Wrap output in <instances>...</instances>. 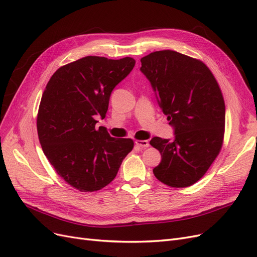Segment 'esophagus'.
I'll return each mask as SVG.
<instances>
[{"mask_svg": "<svg viewBox=\"0 0 257 257\" xmlns=\"http://www.w3.org/2000/svg\"><path fill=\"white\" fill-rule=\"evenodd\" d=\"M135 144H136L137 146L141 147V148H147V147L150 146L149 141H136Z\"/></svg>", "mask_w": 257, "mask_h": 257, "instance_id": "esophagus-1", "label": "esophagus"}]
</instances>
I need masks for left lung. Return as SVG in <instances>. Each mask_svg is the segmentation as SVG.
<instances>
[{
	"label": "left lung",
	"instance_id": "1",
	"mask_svg": "<svg viewBox=\"0 0 257 257\" xmlns=\"http://www.w3.org/2000/svg\"><path fill=\"white\" fill-rule=\"evenodd\" d=\"M141 62V72L150 81L159 106L174 128L172 141L160 137L150 141L162 158L153 174L173 188H186L206 174L222 148V92L203 62L182 53L155 51Z\"/></svg>",
	"mask_w": 257,
	"mask_h": 257
}]
</instances>
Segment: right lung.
I'll return each mask as SVG.
<instances>
[{
  "mask_svg": "<svg viewBox=\"0 0 257 257\" xmlns=\"http://www.w3.org/2000/svg\"><path fill=\"white\" fill-rule=\"evenodd\" d=\"M133 58L84 57L60 67L43 93L37 133L43 151L60 177L80 192L103 189L132 151L130 138H113L104 119L112 90L132 72Z\"/></svg>",
  "mask_w": 257,
  "mask_h": 257,
  "instance_id": "1",
  "label": "right lung"
}]
</instances>
